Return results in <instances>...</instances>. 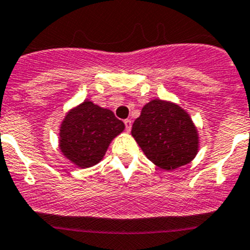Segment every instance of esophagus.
<instances>
[{"label": "esophagus", "instance_id": "esophagus-1", "mask_svg": "<svg viewBox=\"0 0 250 250\" xmlns=\"http://www.w3.org/2000/svg\"><path fill=\"white\" fill-rule=\"evenodd\" d=\"M125 130L129 132L132 129V121L130 120H125Z\"/></svg>", "mask_w": 250, "mask_h": 250}]
</instances>
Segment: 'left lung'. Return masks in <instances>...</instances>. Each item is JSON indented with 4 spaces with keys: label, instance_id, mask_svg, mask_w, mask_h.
Returning <instances> with one entry per match:
<instances>
[{
    "label": "left lung",
    "instance_id": "left-lung-1",
    "mask_svg": "<svg viewBox=\"0 0 250 250\" xmlns=\"http://www.w3.org/2000/svg\"><path fill=\"white\" fill-rule=\"evenodd\" d=\"M132 135L147 158L167 171L190 163L199 151L195 125L172 102L153 99L147 103L134 121Z\"/></svg>",
    "mask_w": 250,
    "mask_h": 250
}]
</instances>
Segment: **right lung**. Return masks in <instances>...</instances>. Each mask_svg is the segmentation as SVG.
I'll use <instances>...</instances> for the list:
<instances>
[{"label": "right lung", "mask_w": 250, "mask_h": 250, "mask_svg": "<svg viewBox=\"0 0 250 250\" xmlns=\"http://www.w3.org/2000/svg\"><path fill=\"white\" fill-rule=\"evenodd\" d=\"M125 130V123L109 109L85 99L67 112L60 127V149L79 167H91L105 156L107 147Z\"/></svg>", "instance_id": "add662e5"}]
</instances>
